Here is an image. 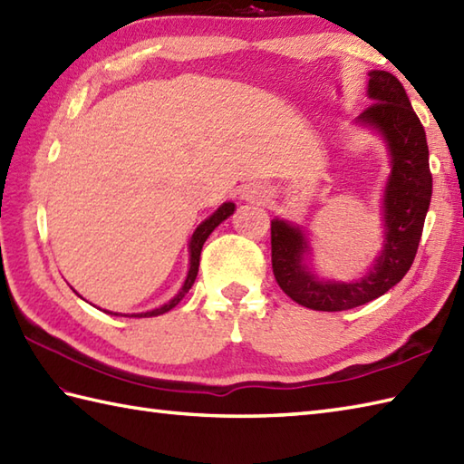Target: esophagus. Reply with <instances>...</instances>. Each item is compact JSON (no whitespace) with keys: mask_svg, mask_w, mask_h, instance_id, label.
Returning a JSON list of instances; mask_svg holds the SVG:
<instances>
[{"mask_svg":"<svg viewBox=\"0 0 464 464\" xmlns=\"http://www.w3.org/2000/svg\"><path fill=\"white\" fill-rule=\"evenodd\" d=\"M243 199L251 201V203H255V201L263 203L265 199H267V191H265L263 187H259V185H253V187H247V189H245Z\"/></svg>","mask_w":464,"mask_h":464,"instance_id":"obj_1","label":"esophagus"}]
</instances>
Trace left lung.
Returning a JSON list of instances; mask_svg holds the SVG:
<instances>
[{
    "instance_id": "left-lung-1",
    "label": "left lung",
    "mask_w": 464,
    "mask_h": 464,
    "mask_svg": "<svg viewBox=\"0 0 464 464\" xmlns=\"http://www.w3.org/2000/svg\"><path fill=\"white\" fill-rule=\"evenodd\" d=\"M372 102L354 123L381 135L389 151L391 173L382 191L384 241L369 271L353 281H331L307 263L311 243L304 227L275 217L271 221V261L279 287L313 311H347L381 297L405 277L419 249L430 205L432 175L429 145L420 120L395 75L369 72Z\"/></svg>"
}]
</instances>
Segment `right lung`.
Wrapping results in <instances>:
<instances>
[{"label": "right lung", "instance_id": "add662e5", "mask_svg": "<svg viewBox=\"0 0 464 464\" xmlns=\"http://www.w3.org/2000/svg\"><path fill=\"white\" fill-rule=\"evenodd\" d=\"M235 211V203L227 201L223 203L219 209H217L213 215L207 217L205 221H201L199 225H197V229L193 231L191 239H189V271H187V277L181 285V289L177 291L175 297L171 301H167L165 304H161V307L157 309H151V311H145V313H133L131 317H157V314H163L167 311H171L175 304H179V301L185 297L187 293H189V289L193 287L195 283V277H197V271H199V257H201V249H203V243L207 241V237L215 231V227H219L227 217H231ZM110 314H120V313H111V311H105ZM123 317H127V314H123Z\"/></svg>", "mask_w": 464, "mask_h": 464}]
</instances>
